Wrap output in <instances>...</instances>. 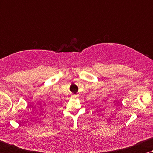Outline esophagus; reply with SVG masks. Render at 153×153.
<instances>
[{
	"instance_id": "1",
	"label": "esophagus",
	"mask_w": 153,
	"mask_h": 153,
	"mask_svg": "<svg viewBox=\"0 0 153 153\" xmlns=\"http://www.w3.org/2000/svg\"><path fill=\"white\" fill-rule=\"evenodd\" d=\"M77 95H72V98H77Z\"/></svg>"
}]
</instances>
